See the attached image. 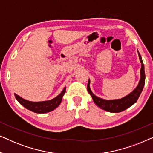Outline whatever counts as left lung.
I'll use <instances>...</instances> for the list:
<instances>
[{
    "mask_svg": "<svg viewBox=\"0 0 153 153\" xmlns=\"http://www.w3.org/2000/svg\"><path fill=\"white\" fill-rule=\"evenodd\" d=\"M138 54H139V60L141 64V72H140L141 77H140L139 82L138 83L137 86L133 90L132 92H131L127 95L125 96L124 97L117 100H104L102 99V98L98 97L97 96L94 95L93 92H92L91 88H90L91 80L88 79V83L87 86L88 91L90 95H91L95 104L97 106H99L100 108H101L102 109L111 113H119L130 107L131 106H132L134 104L137 102V100L139 99V96L143 89L146 79L144 65L139 51H138Z\"/></svg>",
    "mask_w": 153,
    "mask_h": 153,
    "instance_id": "left-lung-1",
    "label": "left lung"
}]
</instances>
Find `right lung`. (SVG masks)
I'll return each mask as SVG.
<instances>
[{"mask_svg": "<svg viewBox=\"0 0 153 153\" xmlns=\"http://www.w3.org/2000/svg\"><path fill=\"white\" fill-rule=\"evenodd\" d=\"M66 87H65L61 93L57 97H54L53 99L47 100V101L42 102H30L28 100L23 99L20 96L14 93L16 100L19 102V103L22 104L23 106L31 111L37 113V114H45L51 111L58 107L61 103L62 97L65 93Z\"/></svg>", "mask_w": 153, "mask_h": 153, "instance_id": "right-lung-1", "label": "right lung"}]
</instances>
